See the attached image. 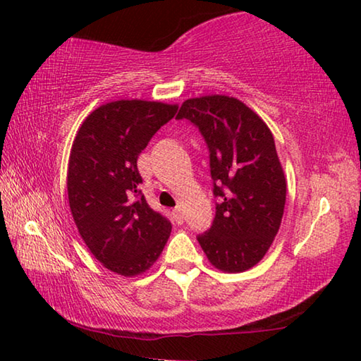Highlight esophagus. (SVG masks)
<instances>
[{
  "label": "esophagus",
  "mask_w": 361,
  "mask_h": 361,
  "mask_svg": "<svg viewBox=\"0 0 361 361\" xmlns=\"http://www.w3.org/2000/svg\"><path fill=\"white\" fill-rule=\"evenodd\" d=\"M181 210H183L181 205H178V207H175L173 212H172L175 223H178V224H181L183 221H185V216H183V212H181Z\"/></svg>",
  "instance_id": "34e87169"
}]
</instances>
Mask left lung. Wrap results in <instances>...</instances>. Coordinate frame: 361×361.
Instances as JSON below:
<instances>
[{
  "mask_svg": "<svg viewBox=\"0 0 361 361\" xmlns=\"http://www.w3.org/2000/svg\"><path fill=\"white\" fill-rule=\"evenodd\" d=\"M176 118L199 127L210 149L213 192L221 197L209 232L197 240L213 267L243 272L264 258L282 223L286 180L272 132L235 97L183 102Z\"/></svg>",
  "mask_w": 361,
  "mask_h": 361,
  "instance_id": "8db88e82",
  "label": "left lung"
}]
</instances>
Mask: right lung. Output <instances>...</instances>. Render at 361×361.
I'll list each match as a JSON object with an SVG mask.
<instances>
[{"label": "right lung", "instance_id": "obj_1", "mask_svg": "<svg viewBox=\"0 0 361 361\" xmlns=\"http://www.w3.org/2000/svg\"><path fill=\"white\" fill-rule=\"evenodd\" d=\"M176 109L138 99L109 102L82 121L73 140L66 173L71 215L90 253L118 276L148 271L172 232L138 191L137 159Z\"/></svg>", "mask_w": 361, "mask_h": 361}]
</instances>
